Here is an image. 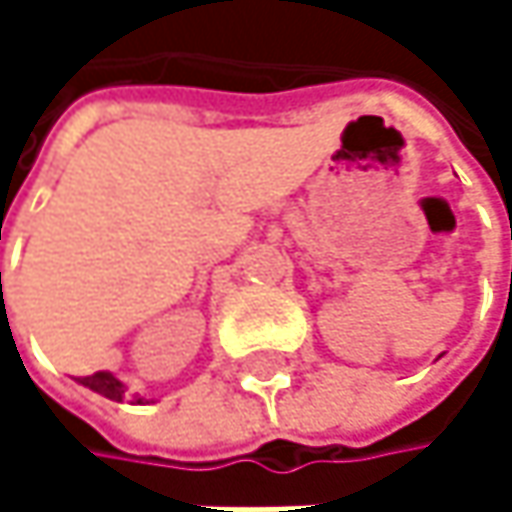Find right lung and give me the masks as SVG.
Here are the masks:
<instances>
[{
  "mask_svg": "<svg viewBox=\"0 0 512 512\" xmlns=\"http://www.w3.org/2000/svg\"><path fill=\"white\" fill-rule=\"evenodd\" d=\"M79 382H82L85 388H91V391H97V394L115 400V403H121L124 394H127V385H124L118 376H112L109 370H100V373H94V376H82ZM139 403H142V400H139Z\"/></svg>",
  "mask_w": 512,
  "mask_h": 512,
  "instance_id": "1",
  "label": "right lung"
}]
</instances>
